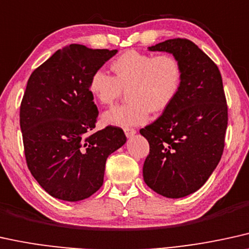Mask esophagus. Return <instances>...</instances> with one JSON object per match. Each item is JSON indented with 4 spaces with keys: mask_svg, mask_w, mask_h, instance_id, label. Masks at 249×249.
I'll use <instances>...</instances> for the list:
<instances>
[{
    "mask_svg": "<svg viewBox=\"0 0 249 249\" xmlns=\"http://www.w3.org/2000/svg\"><path fill=\"white\" fill-rule=\"evenodd\" d=\"M124 132H125V135H126L127 138L133 137V135L137 133V131H135L134 128H131V127H125L124 128Z\"/></svg>",
    "mask_w": 249,
    "mask_h": 249,
    "instance_id": "1",
    "label": "esophagus"
}]
</instances>
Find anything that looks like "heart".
I'll return each instance as SVG.
<instances>
[{
  "instance_id": "b5f03b06",
  "label": "heart",
  "mask_w": 249,
  "mask_h": 249,
  "mask_svg": "<svg viewBox=\"0 0 249 249\" xmlns=\"http://www.w3.org/2000/svg\"><path fill=\"white\" fill-rule=\"evenodd\" d=\"M114 77L102 70L90 75L88 90L101 105H112L127 90L125 105L116 106L102 114V122L112 126H132L146 122L148 114L164 111L178 95L182 69L174 55L154 56L128 50L110 65Z\"/></svg>"
}]
</instances>
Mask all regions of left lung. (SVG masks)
<instances>
[{"mask_svg":"<svg viewBox=\"0 0 249 249\" xmlns=\"http://www.w3.org/2000/svg\"><path fill=\"white\" fill-rule=\"evenodd\" d=\"M179 59L178 95L161 117L141 128L149 142L143 180L157 194L179 199L202 187L221 161L228 127V105L217 65L187 39L148 47Z\"/></svg>","mask_w":249,"mask_h":249,"instance_id":"8db88e82","label":"left lung"}]
</instances>
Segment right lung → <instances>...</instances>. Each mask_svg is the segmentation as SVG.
<instances>
[{
  "mask_svg": "<svg viewBox=\"0 0 249 249\" xmlns=\"http://www.w3.org/2000/svg\"><path fill=\"white\" fill-rule=\"evenodd\" d=\"M117 50L69 45L32 72L20 105L26 163L47 193L87 199L102 186L108 156L126 142L122 128L94 132L99 116L90 75Z\"/></svg>",
  "mask_w": 249,
  "mask_h": 249,
  "instance_id": "add662e5",
  "label": "right lung"
}]
</instances>
